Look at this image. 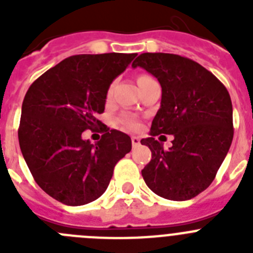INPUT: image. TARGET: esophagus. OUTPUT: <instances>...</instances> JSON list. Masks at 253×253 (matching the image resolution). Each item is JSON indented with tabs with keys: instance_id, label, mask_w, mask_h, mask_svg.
I'll return each instance as SVG.
<instances>
[{
	"instance_id": "esophagus-1",
	"label": "esophagus",
	"mask_w": 253,
	"mask_h": 253,
	"mask_svg": "<svg viewBox=\"0 0 253 253\" xmlns=\"http://www.w3.org/2000/svg\"><path fill=\"white\" fill-rule=\"evenodd\" d=\"M131 144H133V147H137L140 144V138L139 137H135V135H133L131 137Z\"/></svg>"
}]
</instances>
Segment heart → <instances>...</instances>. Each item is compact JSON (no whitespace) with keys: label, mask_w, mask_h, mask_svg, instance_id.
Wrapping results in <instances>:
<instances>
[{"label":"heart","mask_w":253,"mask_h":253,"mask_svg":"<svg viewBox=\"0 0 253 253\" xmlns=\"http://www.w3.org/2000/svg\"><path fill=\"white\" fill-rule=\"evenodd\" d=\"M144 78H148V76H140L139 78H138V82L142 81V80H144ZM111 93H113V86L107 90V99L110 97ZM120 122H122V124L124 125L125 128H128V129H131V130H134V129H138L139 128V120L135 118L134 115H129V114H126V115H123L122 116V119H120Z\"/></svg>","instance_id":"1"}]
</instances>
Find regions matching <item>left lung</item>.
Listing matches in <instances>:
<instances>
[{
    "instance_id": "8db88e82",
    "label": "left lung",
    "mask_w": 253,
    "mask_h": 253,
    "mask_svg": "<svg viewBox=\"0 0 253 253\" xmlns=\"http://www.w3.org/2000/svg\"><path fill=\"white\" fill-rule=\"evenodd\" d=\"M157 78L161 107L151 126L152 160L142 169L147 186L169 200L184 202L204 191L215 178L233 139V109L224 84L189 58L143 53L131 64ZM158 133H172V147L163 148Z\"/></svg>"
}]
</instances>
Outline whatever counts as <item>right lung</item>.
Wrapping results in <instances>:
<instances>
[{
    "instance_id": "add662e5",
    "label": "right lung",
    "mask_w": 253,
    "mask_h": 253,
    "mask_svg": "<svg viewBox=\"0 0 253 253\" xmlns=\"http://www.w3.org/2000/svg\"><path fill=\"white\" fill-rule=\"evenodd\" d=\"M135 55H72L29 87L21 107L20 149L37 184L58 202L78 207L100 198L118 161L130 152V137L119 130L102 129L95 144L82 133L101 126L97 115L105 110L107 90Z\"/></svg>"
}]
</instances>
